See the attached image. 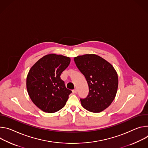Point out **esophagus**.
<instances>
[{
	"label": "esophagus",
	"instance_id": "obj_1",
	"mask_svg": "<svg viewBox=\"0 0 148 148\" xmlns=\"http://www.w3.org/2000/svg\"><path fill=\"white\" fill-rule=\"evenodd\" d=\"M72 92H73V93H77V89H73V90H72Z\"/></svg>",
	"mask_w": 148,
	"mask_h": 148
}]
</instances>
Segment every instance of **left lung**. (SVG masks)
Here are the masks:
<instances>
[{
	"label": "left lung",
	"mask_w": 148,
	"mask_h": 148,
	"mask_svg": "<svg viewBox=\"0 0 148 148\" xmlns=\"http://www.w3.org/2000/svg\"><path fill=\"white\" fill-rule=\"evenodd\" d=\"M79 71L86 78L89 93L80 100L89 112L98 113L106 109L113 102L118 87V77L112 65L102 58L93 54L74 58Z\"/></svg>",
	"instance_id": "1"
}]
</instances>
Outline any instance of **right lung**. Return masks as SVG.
Returning a JSON list of instances; mask_svg holds the SVG:
<instances>
[{"mask_svg": "<svg viewBox=\"0 0 148 148\" xmlns=\"http://www.w3.org/2000/svg\"><path fill=\"white\" fill-rule=\"evenodd\" d=\"M69 57L56 54L40 59L30 69L26 88L32 102L42 110L56 112L64 107L72 91L65 86L60 75L69 65Z\"/></svg>", "mask_w": 148, "mask_h": 148, "instance_id": "add662e5", "label": "right lung"}]
</instances>
